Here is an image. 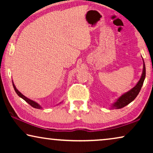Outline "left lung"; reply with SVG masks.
Listing matches in <instances>:
<instances>
[{
  "mask_svg": "<svg viewBox=\"0 0 153 153\" xmlns=\"http://www.w3.org/2000/svg\"><path fill=\"white\" fill-rule=\"evenodd\" d=\"M146 78V66L145 63L143 61V72H142L141 79L138 81L137 84L135 85L133 88H131L130 91H129L127 93H125L120 96L118 99H117L116 102L112 104L111 107L115 108L118 109V108H121L124 106H127L130 102L133 101L137 97L138 94L139 93L140 91H141L142 85L143 84V81L145 80Z\"/></svg>",
  "mask_w": 153,
  "mask_h": 153,
  "instance_id": "left-lung-1",
  "label": "left lung"
}]
</instances>
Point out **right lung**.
<instances>
[{
    "label": "right lung",
    "instance_id": "1",
    "mask_svg": "<svg viewBox=\"0 0 153 153\" xmlns=\"http://www.w3.org/2000/svg\"><path fill=\"white\" fill-rule=\"evenodd\" d=\"M12 85H13V87H14V91H15V92L16 93V94H17V95L19 96L20 97H22L23 100H24L25 101H26L27 103H28L29 104H30V105L31 106H33V108H39V109H41L42 108V106L39 105V104H38V103H37L36 102H35V101H33V100H31L30 99H28V97H26V96H24V95H23V94H22L20 93L19 91H18L17 89H16V88L15 87V85H14V83L12 82Z\"/></svg>",
    "mask_w": 153,
    "mask_h": 153
}]
</instances>
